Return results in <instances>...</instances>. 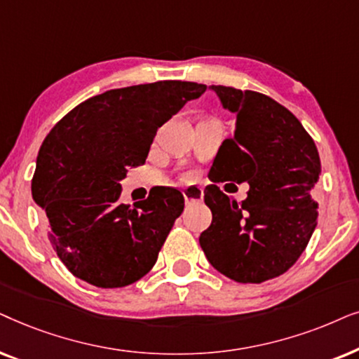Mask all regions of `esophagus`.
Here are the masks:
<instances>
[{"instance_id": "obj_1", "label": "esophagus", "mask_w": 359, "mask_h": 359, "mask_svg": "<svg viewBox=\"0 0 359 359\" xmlns=\"http://www.w3.org/2000/svg\"><path fill=\"white\" fill-rule=\"evenodd\" d=\"M184 198H185V203H194V202H200V200L203 198V190L200 187H185L184 190Z\"/></svg>"}]
</instances>
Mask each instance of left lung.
I'll return each instance as SVG.
<instances>
[{"label": "left lung", "mask_w": 359, "mask_h": 359, "mask_svg": "<svg viewBox=\"0 0 359 359\" xmlns=\"http://www.w3.org/2000/svg\"><path fill=\"white\" fill-rule=\"evenodd\" d=\"M210 88L236 116L235 135L219 146L210 172L248 182L250 190L238 203L218 185H208L205 203L213 218L198 241L223 276L261 284L295 264L317 226L312 189L320 175L318 151L299 119L276 100L223 85Z\"/></svg>", "instance_id": "1"}]
</instances>
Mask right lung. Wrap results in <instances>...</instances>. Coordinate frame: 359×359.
Returning a JSON list of instances; mask_svg holds the SVG:
<instances>
[{
	"label": "right lung",
	"instance_id": "add662e5",
	"mask_svg": "<svg viewBox=\"0 0 359 359\" xmlns=\"http://www.w3.org/2000/svg\"><path fill=\"white\" fill-rule=\"evenodd\" d=\"M207 85L180 80L108 90L80 103L52 128L37 154L32 198L67 269L85 283L114 289L140 280L184 212V195L154 187L121 203V180L144 164L165 121Z\"/></svg>",
	"mask_w": 359,
	"mask_h": 359
}]
</instances>
